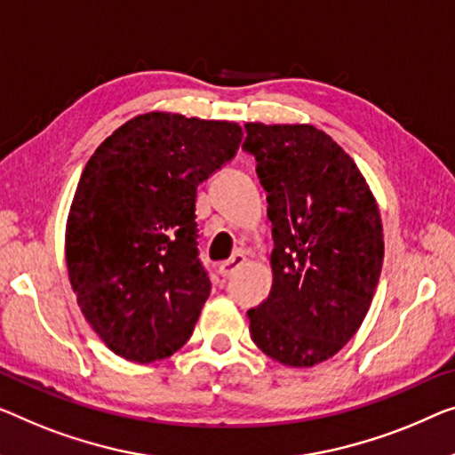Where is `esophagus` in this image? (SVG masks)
<instances>
[{"instance_id": "1", "label": "esophagus", "mask_w": 455, "mask_h": 455, "mask_svg": "<svg viewBox=\"0 0 455 455\" xmlns=\"http://www.w3.org/2000/svg\"><path fill=\"white\" fill-rule=\"evenodd\" d=\"M243 263H245V255H243V253H235L233 257H230V259L220 263V266H219V274H220L222 277L233 275L235 271H236V267H241Z\"/></svg>"}]
</instances>
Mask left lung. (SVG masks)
<instances>
[{"label": "left lung", "mask_w": 455, "mask_h": 455, "mask_svg": "<svg viewBox=\"0 0 455 455\" xmlns=\"http://www.w3.org/2000/svg\"><path fill=\"white\" fill-rule=\"evenodd\" d=\"M271 220V292L249 333L290 368L333 357L368 315L384 259L378 204L354 159L310 124L247 122Z\"/></svg>", "instance_id": "left-lung-1"}]
</instances>
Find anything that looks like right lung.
<instances>
[{
	"label": "right lung",
	"instance_id": "add662e5",
	"mask_svg": "<svg viewBox=\"0 0 455 455\" xmlns=\"http://www.w3.org/2000/svg\"><path fill=\"white\" fill-rule=\"evenodd\" d=\"M241 137L235 122L148 112L87 161L67 220V269L87 323L128 362L169 357L192 337L210 296L196 194Z\"/></svg>",
	"mask_w": 455,
	"mask_h": 455
}]
</instances>
